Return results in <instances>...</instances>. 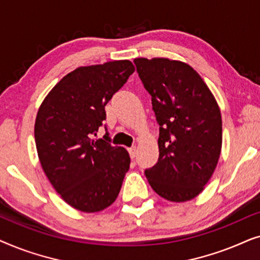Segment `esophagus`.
Wrapping results in <instances>:
<instances>
[{
	"instance_id": "esophagus-1",
	"label": "esophagus",
	"mask_w": 260,
	"mask_h": 260,
	"mask_svg": "<svg viewBox=\"0 0 260 260\" xmlns=\"http://www.w3.org/2000/svg\"><path fill=\"white\" fill-rule=\"evenodd\" d=\"M127 150H129V154H130L131 158L136 157V154H137V148L136 147H131V148L127 149Z\"/></svg>"
}]
</instances>
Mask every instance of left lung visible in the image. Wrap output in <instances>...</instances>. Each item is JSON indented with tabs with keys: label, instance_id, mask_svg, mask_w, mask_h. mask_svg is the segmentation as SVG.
I'll use <instances>...</instances> for the list:
<instances>
[{
	"label": "left lung",
	"instance_id": "left-lung-1",
	"mask_svg": "<svg viewBox=\"0 0 260 260\" xmlns=\"http://www.w3.org/2000/svg\"><path fill=\"white\" fill-rule=\"evenodd\" d=\"M134 62L159 125L158 161L145 176L166 200L189 201L204 190L221 152L218 103L186 62L168 58H136Z\"/></svg>",
	"mask_w": 260,
	"mask_h": 260
}]
</instances>
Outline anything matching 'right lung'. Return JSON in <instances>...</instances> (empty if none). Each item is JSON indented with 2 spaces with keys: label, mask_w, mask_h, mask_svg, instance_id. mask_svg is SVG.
<instances>
[{
  "label": "right lung",
  "mask_w": 260,
  "mask_h": 260,
  "mask_svg": "<svg viewBox=\"0 0 260 260\" xmlns=\"http://www.w3.org/2000/svg\"><path fill=\"white\" fill-rule=\"evenodd\" d=\"M134 72L129 60L78 67L39 108L34 136L41 167L62 200L80 212L111 206L129 170L125 149L94 136L106 119L105 105Z\"/></svg>",
  "instance_id": "right-lung-1"
}]
</instances>
